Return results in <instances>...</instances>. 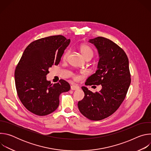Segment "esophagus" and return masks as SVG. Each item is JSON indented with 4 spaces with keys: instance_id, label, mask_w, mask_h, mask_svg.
<instances>
[{
    "instance_id": "1",
    "label": "esophagus",
    "mask_w": 151,
    "mask_h": 151,
    "mask_svg": "<svg viewBox=\"0 0 151 151\" xmlns=\"http://www.w3.org/2000/svg\"><path fill=\"white\" fill-rule=\"evenodd\" d=\"M79 89V87L77 85H73L71 86V90H77Z\"/></svg>"
}]
</instances>
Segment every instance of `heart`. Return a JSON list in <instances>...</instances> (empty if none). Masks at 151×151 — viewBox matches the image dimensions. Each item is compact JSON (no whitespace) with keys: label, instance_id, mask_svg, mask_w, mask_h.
Masks as SVG:
<instances>
[{"label":"heart","instance_id":"obj_1","mask_svg":"<svg viewBox=\"0 0 151 151\" xmlns=\"http://www.w3.org/2000/svg\"><path fill=\"white\" fill-rule=\"evenodd\" d=\"M79 51L81 52V54L82 55L83 57L86 60V59H90L91 60V58L93 57V50L88 47L87 45H84L82 44L81 45H80V47H79ZM70 54V51L69 50L66 51L65 52H64L63 56V59L64 60H66L68 59L69 55ZM75 79H77V77H75Z\"/></svg>","mask_w":151,"mask_h":151}]
</instances>
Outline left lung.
<instances>
[{
	"instance_id": "8db88e82",
	"label": "left lung",
	"mask_w": 151,
	"mask_h": 151,
	"mask_svg": "<svg viewBox=\"0 0 151 151\" xmlns=\"http://www.w3.org/2000/svg\"><path fill=\"white\" fill-rule=\"evenodd\" d=\"M97 50V70L86 81V85H101L93 93L82 87L85 96L79 101L80 112L93 121L103 119L113 114L124 101L131 83L129 61L124 51L112 40L97 37L88 41Z\"/></svg>"
}]
</instances>
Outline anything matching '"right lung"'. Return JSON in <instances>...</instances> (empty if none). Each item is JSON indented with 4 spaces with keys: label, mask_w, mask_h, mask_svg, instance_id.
<instances>
[{
    "label": "right lung",
    "mask_w": 151,
    "mask_h": 151,
    "mask_svg": "<svg viewBox=\"0 0 151 151\" xmlns=\"http://www.w3.org/2000/svg\"><path fill=\"white\" fill-rule=\"evenodd\" d=\"M70 40L62 35L42 38L25 49L15 71V82L18 97L32 113L45 116L55 111L59 106L61 93L70 90L66 81L51 83L47 79L48 69L58 65Z\"/></svg>",
    "instance_id": "obj_1"
}]
</instances>
